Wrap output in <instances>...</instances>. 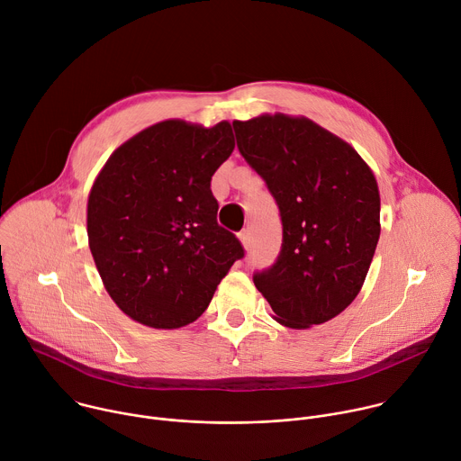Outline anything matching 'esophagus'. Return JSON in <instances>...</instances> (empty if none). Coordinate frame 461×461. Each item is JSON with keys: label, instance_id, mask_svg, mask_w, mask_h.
Segmentation results:
<instances>
[{"label": "esophagus", "instance_id": "1", "mask_svg": "<svg viewBox=\"0 0 461 461\" xmlns=\"http://www.w3.org/2000/svg\"><path fill=\"white\" fill-rule=\"evenodd\" d=\"M239 239H240L242 246L248 249V248H249V240H251V233H249V230H242V231L239 233Z\"/></svg>", "mask_w": 461, "mask_h": 461}]
</instances>
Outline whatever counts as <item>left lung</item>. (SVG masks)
Wrapping results in <instances>:
<instances>
[{"mask_svg": "<svg viewBox=\"0 0 461 461\" xmlns=\"http://www.w3.org/2000/svg\"><path fill=\"white\" fill-rule=\"evenodd\" d=\"M237 148L279 208L281 251L253 272L277 321L308 328L359 294L379 240V191L357 151L308 118L233 122Z\"/></svg>", "mask_w": 461, "mask_h": 461, "instance_id": "8db88e82", "label": "left lung"}]
</instances>
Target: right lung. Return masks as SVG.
<instances>
[{
	"mask_svg": "<svg viewBox=\"0 0 461 461\" xmlns=\"http://www.w3.org/2000/svg\"><path fill=\"white\" fill-rule=\"evenodd\" d=\"M235 148L231 125L166 120L120 146L93 184L87 235L118 308L153 328L199 319L244 257L217 222L212 176Z\"/></svg>",
	"mask_w": 461,
	"mask_h": 461,
	"instance_id": "obj_1",
	"label": "right lung"
}]
</instances>
